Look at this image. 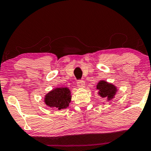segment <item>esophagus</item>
Instances as JSON below:
<instances>
[{"label":"esophagus","mask_w":151,"mask_h":151,"mask_svg":"<svg viewBox=\"0 0 151 151\" xmlns=\"http://www.w3.org/2000/svg\"><path fill=\"white\" fill-rule=\"evenodd\" d=\"M77 86L79 88H84L85 87V82L83 80H79L77 81Z\"/></svg>","instance_id":"1"}]
</instances>
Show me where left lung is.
I'll return each instance as SVG.
<instances>
[{
	"label": "left lung",
	"instance_id": "8db88e82",
	"mask_svg": "<svg viewBox=\"0 0 151 151\" xmlns=\"http://www.w3.org/2000/svg\"><path fill=\"white\" fill-rule=\"evenodd\" d=\"M96 89L98 90L99 96L102 98H106L107 101H111L118 91L116 86L104 80L99 81L96 85Z\"/></svg>",
	"mask_w": 151,
	"mask_h": 151
}]
</instances>
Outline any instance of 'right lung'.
I'll return each mask as SVG.
<instances>
[{
  "label": "right lung",
  "instance_id": "add662e5",
  "mask_svg": "<svg viewBox=\"0 0 151 151\" xmlns=\"http://www.w3.org/2000/svg\"><path fill=\"white\" fill-rule=\"evenodd\" d=\"M71 99V91L68 87H58L47 93L44 97V102L50 108L60 110L67 108Z\"/></svg>",
  "mask_w": 151,
  "mask_h": 151
}]
</instances>
